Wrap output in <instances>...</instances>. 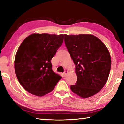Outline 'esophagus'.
Listing matches in <instances>:
<instances>
[{
  "instance_id": "34e87169",
  "label": "esophagus",
  "mask_w": 124,
  "mask_h": 124,
  "mask_svg": "<svg viewBox=\"0 0 124 124\" xmlns=\"http://www.w3.org/2000/svg\"><path fill=\"white\" fill-rule=\"evenodd\" d=\"M67 73H68V71H67V70L64 71V73H63V75H64V77H66V74H67Z\"/></svg>"
}]
</instances>
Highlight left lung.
<instances>
[{"instance_id": "left-lung-1", "label": "left lung", "mask_w": 124, "mask_h": 124, "mask_svg": "<svg viewBox=\"0 0 124 124\" xmlns=\"http://www.w3.org/2000/svg\"><path fill=\"white\" fill-rule=\"evenodd\" d=\"M64 42L78 78L71 90L84 98L95 95L103 87L109 75L112 61L108 50L91 34H65Z\"/></svg>"}]
</instances>
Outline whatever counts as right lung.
Here are the masks:
<instances>
[{"label":"right lung","mask_w":124,"mask_h":124,"mask_svg":"<svg viewBox=\"0 0 124 124\" xmlns=\"http://www.w3.org/2000/svg\"><path fill=\"white\" fill-rule=\"evenodd\" d=\"M63 34H32L18 47L15 70L20 84L29 93L43 96L62 78L52 70L51 59L63 41Z\"/></svg>","instance_id":"right-lung-1"}]
</instances>
